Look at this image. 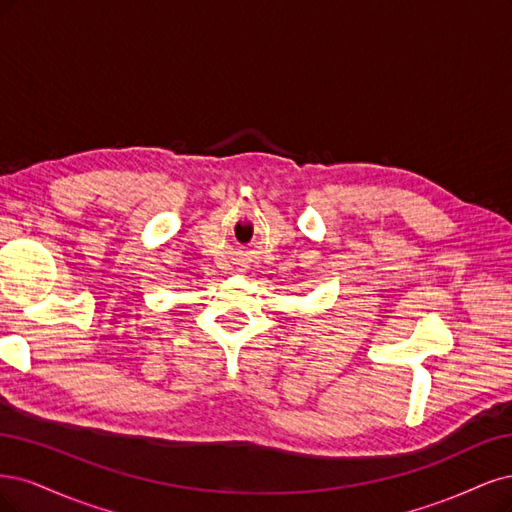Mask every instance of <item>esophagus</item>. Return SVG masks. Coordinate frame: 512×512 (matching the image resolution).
Returning <instances> with one entry per match:
<instances>
[{"instance_id":"34e87169","label":"esophagus","mask_w":512,"mask_h":512,"mask_svg":"<svg viewBox=\"0 0 512 512\" xmlns=\"http://www.w3.org/2000/svg\"><path fill=\"white\" fill-rule=\"evenodd\" d=\"M240 272H242V270H240Z\"/></svg>"}]
</instances>
